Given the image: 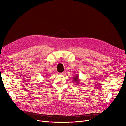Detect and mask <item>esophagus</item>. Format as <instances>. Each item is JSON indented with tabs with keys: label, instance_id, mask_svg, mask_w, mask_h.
I'll list each match as a JSON object with an SVG mask.
<instances>
[{
	"label": "esophagus",
	"instance_id": "obj_1",
	"mask_svg": "<svg viewBox=\"0 0 126 126\" xmlns=\"http://www.w3.org/2000/svg\"><path fill=\"white\" fill-rule=\"evenodd\" d=\"M65 74H66V72H65V71H64L63 72H61V73H60L59 74H60L61 75H65Z\"/></svg>",
	"mask_w": 126,
	"mask_h": 126
}]
</instances>
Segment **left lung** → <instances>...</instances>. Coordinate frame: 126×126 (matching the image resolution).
<instances>
[{
	"label": "left lung",
	"instance_id": "8db88e82",
	"mask_svg": "<svg viewBox=\"0 0 126 126\" xmlns=\"http://www.w3.org/2000/svg\"><path fill=\"white\" fill-rule=\"evenodd\" d=\"M73 82L78 84L80 83V80H79V76L78 75H76L74 77H73Z\"/></svg>",
	"mask_w": 126,
	"mask_h": 126
}]
</instances>
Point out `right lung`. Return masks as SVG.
Listing matches in <instances>:
<instances>
[{"mask_svg":"<svg viewBox=\"0 0 126 126\" xmlns=\"http://www.w3.org/2000/svg\"><path fill=\"white\" fill-rule=\"evenodd\" d=\"M46 75H48L46 74ZM47 76H46V77H47Z\"/></svg>","mask_w":126,"mask_h":126,"instance_id":"obj_1","label":"right lung"}]
</instances>
